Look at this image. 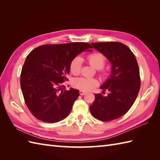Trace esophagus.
<instances>
[{
	"instance_id": "obj_1",
	"label": "esophagus",
	"mask_w": 160,
	"mask_h": 160,
	"mask_svg": "<svg viewBox=\"0 0 160 160\" xmlns=\"http://www.w3.org/2000/svg\"><path fill=\"white\" fill-rule=\"evenodd\" d=\"M79 93H80V95H81V96H83V95L85 94L87 92H86V91H84L80 90V91H79Z\"/></svg>"
}]
</instances>
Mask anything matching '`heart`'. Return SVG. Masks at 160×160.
I'll use <instances>...</instances> for the list:
<instances>
[{"instance_id": "obj_1", "label": "heart", "mask_w": 160, "mask_h": 160, "mask_svg": "<svg viewBox=\"0 0 160 160\" xmlns=\"http://www.w3.org/2000/svg\"><path fill=\"white\" fill-rule=\"evenodd\" d=\"M87 60L91 66L98 69L99 73L104 74L105 70L103 69L106 57L100 52H93L90 53L87 56ZM82 66V59L80 56H76L71 61L69 65V70L73 75H78L81 71ZM98 85V81L95 78L80 77L74 79L73 81V86L76 89L89 91L93 89L94 87Z\"/></svg>"}]
</instances>
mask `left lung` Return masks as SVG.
<instances>
[{"label":"left lung","instance_id":"obj_1","mask_svg":"<svg viewBox=\"0 0 160 160\" xmlns=\"http://www.w3.org/2000/svg\"><path fill=\"white\" fill-rule=\"evenodd\" d=\"M91 45L106 56L112 64V71L100 87L109 93L107 96L95 94L90 111L98 120L111 121L127 113L136 100L141 85L140 69L133 53L123 43L93 42Z\"/></svg>","mask_w":160,"mask_h":160}]
</instances>
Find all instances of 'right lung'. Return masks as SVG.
Segmentation results:
<instances>
[{"instance_id": "right-lung-1", "label": "right lung", "mask_w": 160, "mask_h": 160, "mask_svg": "<svg viewBox=\"0 0 160 160\" xmlns=\"http://www.w3.org/2000/svg\"><path fill=\"white\" fill-rule=\"evenodd\" d=\"M90 48V44L80 42L45 45L27 56L20 87L27 107L38 120L56 123L69 115L79 91L65 90L63 82L68 80L71 61Z\"/></svg>"}]
</instances>
